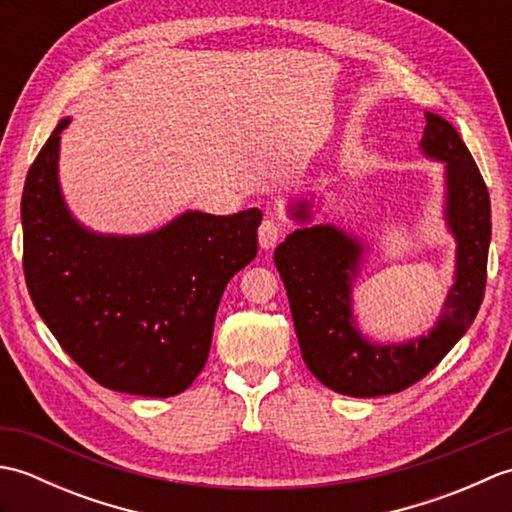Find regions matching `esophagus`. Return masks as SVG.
<instances>
[{
	"label": "esophagus",
	"instance_id": "esophagus-1",
	"mask_svg": "<svg viewBox=\"0 0 512 512\" xmlns=\"http://www.w3.org/2000/svg\"><path fill=\"white\" fill-rule=\"evenodd\" d=\"M281 237H284V226L275 222L273 217H268V220H264L262 226H259V246L264 250L275 248L281 242Z\"/></svg>",
	"mask_w": 512,
	"mask_h": 512
}]
</instances>
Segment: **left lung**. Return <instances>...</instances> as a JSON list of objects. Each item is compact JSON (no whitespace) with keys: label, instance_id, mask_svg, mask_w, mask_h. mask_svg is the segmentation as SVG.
I'll return each instance as SVG.
<instances>
[{"label":"left lung","instance_id":"left-lung-1","mask_svg":"<svg viewBox=\"0 0 512 512\" xmlns=\"http://www.w3.org/2000/svg\"><path fill=\"white\" fill-rule=\"evenodd\" d=\"M422 151L447 165V224L458 242L455 284L438 323L427 336L400 345L369 343L356 330L352 281L358 275L363 244L336 226H306L290 233L275 250L301 356L310 372L336 394L376 398L396 394L427 376L464 332L471 328L486 290L491 244V198L471 151L442 116L424 112ZM308 222L310 204L292 206Z\"/></svg>","mask_w":512,"mask_h":512}]
</instances>
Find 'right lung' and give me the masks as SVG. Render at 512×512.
<instances>
[{
    "label": "right lung",
    "mask_w": 512,
    "mask_h": 512,
    "mask_svg": "<svg viewBox=\"0 0 512 512\" xmlns=\"http://www.w3.org/2000/svg\"><path fill=\"white\" fill-rule=\"evenodd\" d=\"M41 147L21 195L30 299L72 361L96 383L169 398L202 372L222 292L257 255L262 211H187L160 231L99 235L70 215L59 143Z\"/></svg>",
    "instance_id": "right-lung-1"
}]
</instances>
